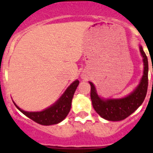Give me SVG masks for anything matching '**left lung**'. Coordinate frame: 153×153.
<instances>
[{"label": "left lung", "mask_w": 153, "mask_h": 153, "mask_svg": "<svg viewBox=\"0 0 153 153\" xmlns=\"http://www.w3.org/2000/svg\"><path fill=\"white\" fill-rule=\"evenodd\" d=\"M140 52L143 58V72L139 84L132 92L121 98H103L97 93L95 86L89 81L91 86L90 96L92 106L97 113L104 119L112 121L124 120L133 113L146 97L148 87V60L143 48L139 46Z\"/></svg>", "instance_id": "left-lung-1"}]
</instances>
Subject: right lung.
<instances>
[{"label": "right lung", "instance_id": "obj_1", "mask_svg": "<svg viewBox=\"0 0 153 153\" xmlns=\"http://www.w3.org/2000/svg\"><path fill=\"white\" fill-rule=\"evenodd\" d=\"M78 84H79V81L75 80L68 86L64 94L56 102L47 107V109L40 112L24 111L17 106L14 101L13 103L24 115L38 124L45 125V126L57 124L61 122L69 114L72 105V98Z\"/></svg>", "mask_w": 153, "mask_h": 153}]
</instances>
